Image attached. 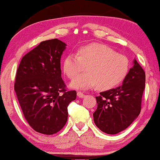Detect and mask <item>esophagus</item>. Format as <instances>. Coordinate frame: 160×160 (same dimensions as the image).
<instances>
[{
  "label": "esophagus",
  "mask_w": 160,
  "mask_h": 160,
  "mask_svg": "<svg viewBox=\"0 0 160 160\" xmlns=\"http://www.w3.org/2000/svg\"><path fill=\"white\" fill-rule=\"evenodd\" d=\"M77 95L78 97H80V98H83V97H85V94H83L82 92H78L77 93Z\"/></svg>",
  "instance_id": "1"
}]
</instances>
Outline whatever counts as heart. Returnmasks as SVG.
Returning a JSON list of instances; mask_svg holds the SVG:
<instances>
[{"label":"heart","instance_id":"obj_1","mask_svg":"<svg viewBox=\"0 0 160 160\" xmlns=\"http://www.w3.org/2000/svg\"><path fill=\"white\" fill-rule=\"evenodd\" d=\"M84 66L86 72L72 81L71 88L87 90L98 86L101 90H109L125 78L129 62L125 56L107 45L92 43L78 48L76 55L68 54L63 60V71L70 79L79 75Z\"/></svg>","mask_w":160,"mask_h":160}]
</instances>
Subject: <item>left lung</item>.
<instances>
[{"label":"left lung","instance_id":"left-lung-1","mask_svg":"<svg viewBox=\"0 0 160 160\" xmlns=\"http://www.w3.org/2000/svg\"><path fill=\"white\" fill-rule=\"evenodd\" d=\"M145 87V72L135 59L122 85L96 97L95 125L107 134H116L128 128L140 114Z\"/></svg>","mask_w":160,"mask_h":160}]
</instances>
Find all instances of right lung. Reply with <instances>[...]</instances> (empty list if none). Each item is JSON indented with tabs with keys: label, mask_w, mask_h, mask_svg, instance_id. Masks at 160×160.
Here are the masks:
<instances>
[{
	"label": "right lung",
	"mask_w": 160,
	"mask_h": 160,
	"mask_svg": "<svg viewBox=\"0 0 160 160\" xmlns=\"http://www.w3.org/2000/svg\"><path fill=\"white\" fill-rule=\"evenodd\" d=\"M66 44L57 39L42 42L19 65L14 85L23 115L35 131L52 135L66 125L68 107L76 99L61 78V57Z\"/></svg>",
	"instance_id": "right-lung-1"
}]
</instances>
